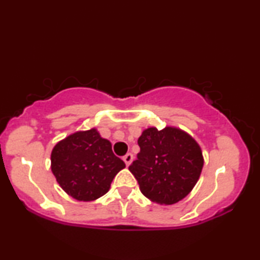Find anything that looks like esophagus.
Listing matches in <instances>:
<instances>
[{
	"label": "esophagus",
	"mask_w": 260,
	"mask_h": 260,
	"mask_svg": "<svg viewBox=\"0 0 260 260\" xmlns=\"http://www.w3.org/2000/svg\"><path fill=\"white\" fill-rule=\"evenodd\" d=\"M122 160L125 161V164H126V166H129L131 165V162L133 161V155H132L131 152H128V153H126V155L122 157Z\"/></svg>",
	"instance_id": "esophagus-1"
}]
</instances>
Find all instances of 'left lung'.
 <instances>
[{"instance_id":"8db88e82","label":"left lung","mask_w":260,"mask_h":260,"mask_svg":"<svg viewBox=\"0 0 260 260\" xmlns=\"http://www.w3.org/2000/svg\"><path fill=\"white\" fill-rule=\"evenodd\" d=\"M138 159L128 169L140 190L153 203L171 205L183 200L200 179L202 149L187 132L173 126L149 127L138 140Z\"/></svg>"}]
</instances>
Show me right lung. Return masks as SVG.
Here are the masks:
<instances>
[{"label":"right lung","instance_id":"obj_1","mask_svg":"<svg viewBox=\"0 0 260 260\" xmlns=\"http://www.w3.org/2000/svg\"><path fill=\"white\" fill-rule=\"evenodd\" d=\"M51 171L61 189L77 201L91 202L109 191L113 178L126 165L112 152L109 140L96 128L78 131L56 143Z\"/></svg>","mask_w":260,"mask_h":260}]
</instances>
